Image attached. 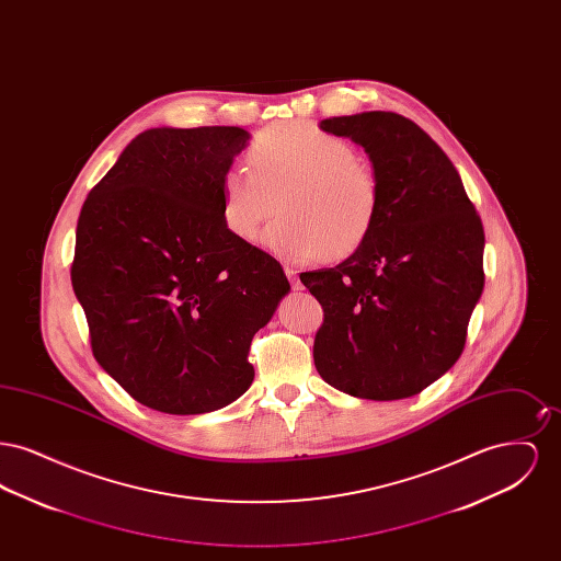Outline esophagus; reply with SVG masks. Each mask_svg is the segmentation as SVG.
I'll return each instance as SVG.
<instances>
[{"instance_id": "esophagus-1", "label": "esophagus", "mask_w": 561, "mask_h": 561, "mask_svg": "<svg viewBox=\"0 0 561 561\" xmlns=\"http://www.w3.org/2000/svg\"><path fill=\"white\" fill-rule=\"evenodd\" d=\"M284 271H286V275H288V279H290V284H293L294 290H300L302 288V284H300V279H298V275H296V268L294 267H284Z\"/></svg>"}]
</instances>
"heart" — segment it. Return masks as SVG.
<instances>
[{"label":"heart","mask_w":561,"mask_h":561,"mask_svg":"<svg viewBox=\"0 0 561 561\" xmlns=\"http://www.w3.org/2000/svg\"><path fill=\"white\" fill-rule=\"evenodd\" d=\"M248 168H231L220 181L227 229L254 240L261 227L284 214L265 236L273 252L293 261L345 259L373 231L378 181L339 136L305 122L277 124L248 149Z\"/></svg>","instance_id":"obj_1"}]
</instances>
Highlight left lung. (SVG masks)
Returning <instances> with one entry per match:
<instances>
[{
	"instance_id": "left-lung-1",
	"label": "left lung",
	"mask_w": 561,
	"mask_h": 561,
	"mask_svg": "<svg viewBox=\"0 0 561 561\" xmlns=\"http://www.w3.org/2000/svg\"><path fill=\"white\" fill-rule=\"evenodd\" d=\"M320 128L366 149L378 214L347 261L300 273L323 309L316 368L353 398H412L465 348L483 290L480 214L453 161L412 119L368 111L323 119Z\"/></svg>"
}]
</instances>
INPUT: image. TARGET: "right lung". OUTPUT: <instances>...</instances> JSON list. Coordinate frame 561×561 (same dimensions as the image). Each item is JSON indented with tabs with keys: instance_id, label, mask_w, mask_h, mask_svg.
<instances>
[{
	"instance_id": "obj_1",
	"label": "right lung",
	"mask_w": 561,
	"mask_h": 561,
	"mask_svg": "<svg viewBox=\"0 0 561 561\" xmlns=\"http://www.w3.org/2000/svg\"><path fill=\"white\" fill-rule=\"evenodd\" d=\"M238 126L138 134L81 206L71 284L103 370L165 414H204L248 391V351L290 293L282 265L233 236L220 181Z\"/></svg>"
}]
</instances>
